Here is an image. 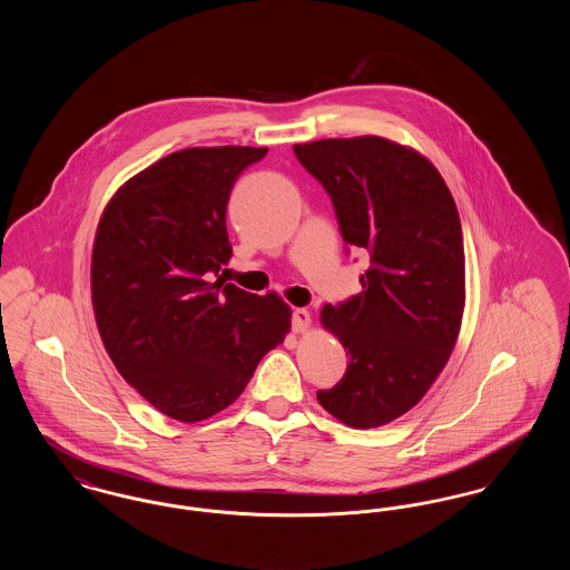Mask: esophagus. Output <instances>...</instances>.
<instances>
[{
  "mask_svg": "<svg viewBox=\"0 0 570 570\" xmlns=\"http://www.w3.org/2000/svg\"><path fill=\"white\" fill-rule=\"evenodd\" d=\"M291 323H293V331H295V333H305V331H307V326L312 323L309 312H307V309H303V307H297V309L293 312Z\"/></svg>",
  "mask_w": 570,
  "mask_h": 570,
  "instance_id": "obj_1",
  "label": "esophagus"
}]
</instances>
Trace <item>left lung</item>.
Instances as JSON below:
<instances>
[{"label": "left lung", "instance_id": "8db88e82", "mask_svg": "<svg viewBox=\"0 0 570 570\" xmlns=\"http://www.w3.org/2000/svg\"><path fill=\"white\" fill-rule=\"evenodd\" d=\"M295 156L331 196L346 245L370 254L363 291L321 312L351 363L316 397L351 428H380L419 404L458 342L460 214L434 164L393 140L325 138Z\"/></svg>", "mask_w": 570, "mask_h": 570}]
</instances>
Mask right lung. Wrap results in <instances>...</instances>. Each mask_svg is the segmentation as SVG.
<instances>
[{
    "mask_svg": "<svg viewBox=\"0 0 570 570\" xmlns=\"http://www.w3.org/2000/svg\"><path fill=\"white\" fill-rule=\"evenodd\" d=\"M267 147H190L110 198L91 254V301L117 372L170 419L230 406L284 342L291 307L222 279L233 256L228 196ZM216 274L218 279L214 281Z\"/></svg>",
    "mask_w": 570,
    "mask_h": 570,
    "instance_id": "obj_1",
    "label": "right lung"
}]
</instances>
